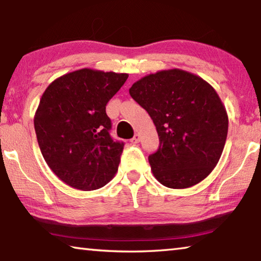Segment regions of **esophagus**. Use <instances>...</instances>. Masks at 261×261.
Masks as SVG:
<instances>
[{"mask_svg":"<svg viewBox=\"0 0 261 261\" xmlns=\"http://www.w3.org/2000/svg\"><path fill=\"white\" fill-rule=\"evenodd\" d=\"M139 141H141V135L139 134H135L134 137L131 138L132 144H137V143H139Z\"/></svg>","mask_w":261,"mask_h":261,"instance_id":"34e87169","label":"esophagus"}]
</instances>
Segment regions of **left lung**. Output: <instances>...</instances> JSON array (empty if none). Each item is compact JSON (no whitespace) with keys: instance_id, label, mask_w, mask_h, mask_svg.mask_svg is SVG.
Wrapping results in <instances>:
<instances>
[{"instance_id":"obj_1","label":"left lung","mask_w":261,"mask_h":261,"mask_svg":"<svg viewBox=\"0 0 261 261\" xmlns=\"http://www.w3.org/2000/svg\"><path fill=\"white\" fill-rule=\"evenodd\" d=\"M129 92L159 134L160 148L149 156L157 181L183 189L207 177L228 132V116L216 91L200 76L174 68L144 76Z\"/></svg>"}]
</instances>
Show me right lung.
<instances>
[{
    "label": "right lung",
    "instance_id": "1",
    "mask_svg": "<svg viewBox=\"0 0 261 261\" xmlns=\"http://www.w3.org/2000/svg\"><path fill=\"white\" fill-rule=\"evenodd\" d=\"M127 76L83 68L56 79L43 92L34 117L36 138L46 163L66 185L99 189L118 170L124 143L110 136L106 104Z\"/></svg>",
    "mask_w": 261,
    "mask_h": 261
}]
</instances>
